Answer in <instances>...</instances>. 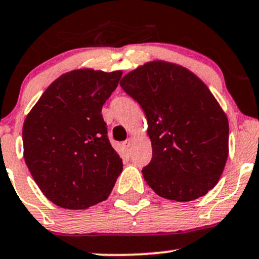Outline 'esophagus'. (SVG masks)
I'll list each match as a JSON object with an SVG mask.
<instances>
[{"label": "esophagus", "mask_w": 259, "mask_h": 259, "mask_svg": "<svg viewBox=\"0 0 259 259\" xmlns=\"http://www.w3.org/2000/svg\"><path fill=\"white\" fill-rule=\"evenodd\" d=\"M123 147H124V149H126V151H131V149H132V140H131V138H128V140H126L123 142Z\"/></svg>", "instance_id": "obj_1"}]
</instances>
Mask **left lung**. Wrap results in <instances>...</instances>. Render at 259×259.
Masks as SVG:
<instances>
[{
    "instance_id": "obj_1",
    "label": "left lung",
    "mask_w": 259,
    "mask_h": 259,
    "mask_svg": "<svg viewBox=\"0 0 259 259\" xmlns=\"http://www.w3.org/2000/svg\"><path fill=\"white\" fill-rule=\"evenodd\" d=\"M119 85L148 122L153 154L142 169L147 184L175 201L204 196L218 184L229 155V121L207 86L162 60L131 71Z\"/></svg>"
}]
</instances>
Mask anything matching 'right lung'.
<instances>
[{
	"mask_svg": "<svg viewBox=\"0 0 259 259\" xmlns=\"http://www.w3.org/2000/svg\"><path fill=\"white\" fill-rule=\"evenodd\" d=\"M122 71L80 69L48 86L23 124L24 160L41 193L81 210L106 200L122 171L101 115Z\"/></svg>",
	"mask_w": 259,
	"mask_h": 259,
	"instance_id": "add662e5",
	"label": "right lung"
}]
</instances>
